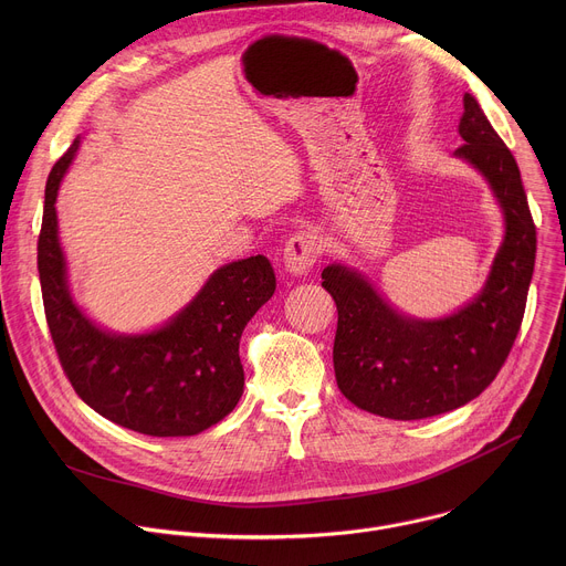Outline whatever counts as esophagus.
I'll return each mask as SVG.
<instances>
[{"mask_svg":"<svg viewBox=\"0 0 566 566\" xmlns=\"http://www.w3.org/2000/svg\"><path fill=\"white\" fill-rule=\"evenodd\" d=\"M319 258V241L313 232H295L284 247V253H282V264H284V271L300 277V275H306L313 264L317 262Z\"/></svg>","mask_w":566,"mask_h":566,"instance_id":"esophagus-1","label":"esophagus"}]
</instances>
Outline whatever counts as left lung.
<instances>
[{"label":"left lung","instance_id":"1","mask_svg":"<svg viewBox=\"0 0 566 566\" xmlns=\"http://www.w3.org/2000/svg\"><path fill=\"white\" fill-rule=\"evenodd\" d=\"M454 158L474 168L504 214V239L483 289L443 317L391 306L356 269L322 271L338 306L334 369L340 391L371 415L417 421L457 410L502 369L524 317L535 266V226L515 156L474 96H463Z\"/></svg>","mask_w":566,"mask_h":566}]
</instances>
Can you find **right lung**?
I'll return each instance as SVG.
<instances>
[{
	"mask_svg": "<svg viewBox=\"0 0 566 566\" xmlns=\"http://www.w3.org/2000/svg\"><path fill=\"white\" fill-rule=\"evenodd\" d=\"M80 138L53 166L44 190L38 271L49 332L75 394L101 417L149 437H192L228 417L244 394L239 338L275 293L264 255L217 269L166 325L116 334L80 308L57 234V190Z\"/></svg>",
	"mask_w": 566,
	"mask_h": 566,
	"instance_id": "obj_1",
	"label": "right lung"
}]
</instances>
